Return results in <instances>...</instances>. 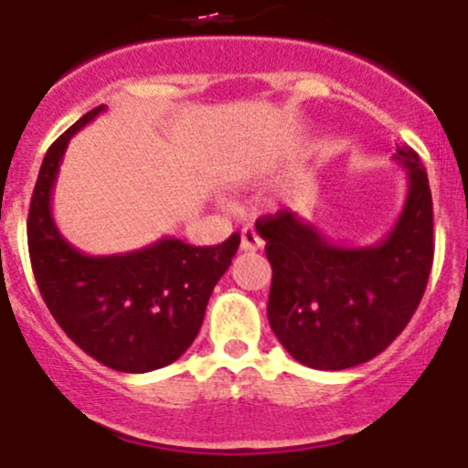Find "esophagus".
Segmentation results:
<instances>
[{"mask_svg":"<svg viewBox=\"0 0 468 468\" xmlns=\"http://www.w3.org/2000/svg\"><path fill=\"white\" fill-rule=\"evenodd\" d=\"M239 247H242L244 251H256V249L263 247V239H261L259 230H256L254 226H244L242 233H239Z\"/></svg>","mask_w":468,"mask_h":468,"instance_id":"1","label":"esophagus"}]
</instances>
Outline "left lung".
<instances>
[{
	"label": "left lung",
	"instance_id": "8db88e82",
	"mask_svg": "<svg viewBox=\"0 0 468 468\" xmlns=\"http://www.w3.org/2000/svg\"><path fill=\"white\" fill-rule=\"evenodd\" d=\"M409 191L395 226L367 247L327 238L300 214L256 221L272 265L268 321L291 356L339 372L386 351L420 304L434 261V214L425 165L411 147L392 156Z\"/></svg>",
	"mask_w": 468,
	"mask_h": 468
}]
</instances>
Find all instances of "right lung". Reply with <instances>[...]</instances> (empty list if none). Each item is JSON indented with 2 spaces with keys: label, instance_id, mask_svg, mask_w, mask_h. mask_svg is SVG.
<instances>
[{
  "label": "right lung",
  "instance_id": "right-lung-1",
  "mask_svg": "<svg viewBox=\"0 0 468 468\" xmlns=\"http://www.w3.org/2000/svg\"><path fill=\"white\" fill-rule=\"evenodd\" d=\"M103 111L99 106L82 115L43 156L29 205V259L48 309L71 342L111 369L145 374L175 362L194 344L239 235L219 247L161 238L112 256H87L69 244L52 219L57 173L69 141Z\"/></svg>",
  "mask_w": 468,
  "mask_h": 468
}]
</instances>
